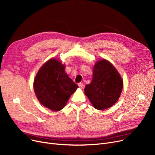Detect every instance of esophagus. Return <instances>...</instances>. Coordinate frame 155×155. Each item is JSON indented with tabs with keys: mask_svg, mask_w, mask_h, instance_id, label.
<instances>
[{
	"mask_svg": "<svg viewBox=\"0 0 155 155\" xmlns=\"http://www.w3.org/2000/svg\"><path fill=\"white\" fill-rule=\"evenodd\" d=\"M78 87H79L80 88H84V85L82 83H79V84H78Z\"/></svg>",
	"mask_w": 155,
	"mask_h": 155,
	"instance_id": "1",
	"label": "esophagus"
}]
</instances>
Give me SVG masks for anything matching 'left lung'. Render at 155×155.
Returning <instances> with one entry per match:
<instances>
[{"label":"left lung","mask_w":155,"mask_h":155,"mask_svg":"<svg viewBox=\"0 0 155 155\" xmlns=\"http://www.w3.org/2000/svg\"><path fill=\"white\" fill-rule=\"evenodd\" d=\"M123 88V80L118 71L110 61L102 59L95 63L92 80L84 91L94 107L102 110L117 102Z\"/></svg>","instance_id":"left-lung-1"}]
</instances>
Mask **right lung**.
Masks as SVG:
<instances>
[{"instance_id": "add662e5", "label": "right lung", "mask_w": 155, "mask_h": 155, "mask_svg": "<svg viewBox=\"0 0 155 155\" xmlns=\"http://www.w3.org/2000/svg\"><path fill=\"white\" fill-rule=\"evenodd\" d=\"M64 64L57 58H51L38 70L33 87L38 100L45 107L59 111L67 105L78 86L64 71Z\"/></svg>"}]
</instances>
